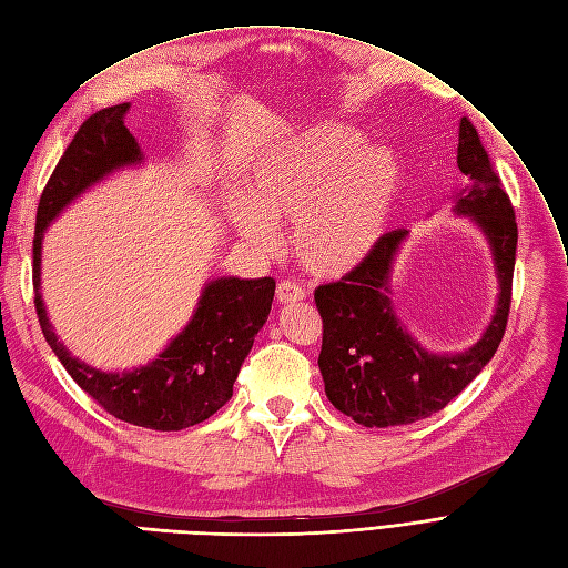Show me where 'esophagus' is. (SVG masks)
Instances as JSON below:
<instances>
[{"label":"esophagus","mask_w":568,"mask_h":568,"mask_svg":"<svg viewBox=\"0 0 568 568\" xmlns=\"http://www.w3.org/2000/svg\"><path fill=\"white\" fill-rule=\"evenodd\" d=\"M305 288L303 286H298L296 282H282L280 286H277V301L282 303V305H288V303H298V301H305Z\"/></svg>","instance_id":"1"}]
</instances>
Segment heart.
Returning <instances> with one entry per match:
<instances>
[{"instance_id":"heart-1","label":"heart","mask_w":568,"mask_h":568,"mask_svg":"<svg viewBox=\"0 0 568 568\" xmlns=\"http://www.w3.org/2000/svg\"><path fill=\"white\" fill-rule=\"evenodd\" d=\"M402 190L393 150L326 124L253 162L248 200L234 206L240 237L261 253L280 246L275 223H296L293 248L317 277H343L381 244Z\"/></svg>"}]
</instances>
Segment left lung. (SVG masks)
<instances>
[{"label":"left lung","instance_id":"left-lung-1","mask_svg":"<svg viewBox=\"0 0 568 568\" xmlns=\"http://www.w3.org/2000/svg\"><path fill=\"white\" fill-rule=\"evenodd\" d=\"M458 169L467 187L458 192L454 211L470 216L484 232L498 275L496 312L473 347L458 355H435L410 338L397 320L389 277L406 230L385 232L362 265L315 291L324 324L320 371L326 397L364 427L408 425L437 414L477 378L503 341L513 301L517 221L467 116L458 131Z\"/></svg>","mask_w":568,"mask_h":568}]
</instances>
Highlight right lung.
Instances as JSON below:
<instances>
[{"label": "right lung", "mask_w": 568, "mask_h": 568, "mask_svg": "<svg viewBox=\"0 0 568 568\" xmlns=\"http://www.w3.org/2000/svg\"><path fill=\"white\" fill-rule=\"evenodd\" d=\"M129 108L120 103L91 114L74 133L39 197L32 242L34 307L53 355L87 395L124 423L173 433L206 420L232 397L242 362L270 315L275 280L219 277L209 282L187 326L145 366L101 371L70 355L49 324L39 293L44 230L74 197L105 175L143 162L139 143L124 126Z\"/></svg>", "instance_id": "add662e5"}]
</instances>
